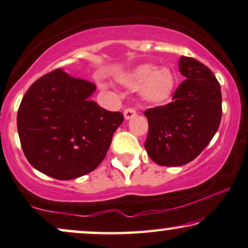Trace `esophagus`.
Here are the masks:
<instances>
[{"label": "esophagus", "mask_w": 248, "mask_h": 248, "mask_svg": "<svg viewBox=\"0 0 248 248\" xmlns=\"http://www.w3.org/2000/svg\"><path fill=\"white\" fill-rule=\"evenodd\" d=\"M124 119H126V120H129V119L134 118L135 115H136V111H135V108H127L124 112Z\"/></svg>", "instance_id": "1"}]
</instances>
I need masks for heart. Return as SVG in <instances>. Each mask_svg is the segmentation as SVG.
I'll use <instances>...</instances> for the list:
<instances>
[{"label": "heart", "mask_w": 248, "mask_h": 248, "mask_svg": "<svg viewBox=\"0 0 248 248\" xmlns=\"http://www.w3.org/2000/svg\"><path fill=\"white\" fill-rule=\"evenodd\" d=\"M129 88L140 87L141 100L148 104L161 105L172 96L177 76L170 68L156 69L153 64H141L119 79Z\"/></svg>", "instance_id": "b5f03b06"}]
</instances>
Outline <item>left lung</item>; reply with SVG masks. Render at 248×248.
<instances>
[{
	"label": "left lung",
	"mask_w": 248,
	"mask_h": 248,
	"mask_svg": "<svg viewBox=\"0 0 248 248\" xmlns=\"http://www.w3.org/2000/svg\"><path fill=\"white\" fill-rule=\"evenodd\" d=\"M179 71L185 80L172 101L147 108L148 134L145 148L155 163L184 166L202 153L216 135L222 115L220 84L206 65L181 57Z\"/></svg>",
	"instance_id": "left-lung-1"
}]
</instances>
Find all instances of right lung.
<instances>
[{
    "label": "right lung",
    "instance_id": "right-lung-1",
    "mask_svg": "<svg viewBox=\"0 0 248 248\" xmlns=\"http://www.w3.org/2000/svg\"><path fill=\"white\" fill-rule=\"evenodd\" d=\"M93 82L57 69L37 79L24 95L16 127L25 156L35 169L59 180L96 169L124 114L101 108Z\"/></svg>",
    "mask_w": 248,
    "mask_h": 248
}]
</instances>
